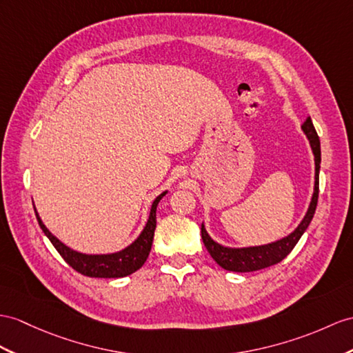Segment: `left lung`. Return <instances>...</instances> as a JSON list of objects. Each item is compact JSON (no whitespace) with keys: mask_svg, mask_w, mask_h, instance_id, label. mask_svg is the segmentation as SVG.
Wrapping results in <instances>:
<instances>
[{"mask_svg":"<svg viewBox=\"0 0 353 353\" xmlns=\"http://www.w3.org/2000/svg\"><path fill=\"white\" fill-rule=\"evenodd\" d=\"M304 134L307 136L308 142H310V148L314 156V190L310 205L305 212L304 219L301 220L299 225L292 230L289 235L283 236L277 241H272L268 244L262 245H250V247H226L221 245L217 241L208 235V232L205 229V225L202 223V239L206 247V250L210 252L212 259L216 261L221 268L234 272H252L257 270L268 268L271 265H276L281 262L285 257L294 250V247L299 241V238L303 236L304 232L307 230L308 225L314 216L316 205H317V196H319V170H321V141L317 136L314 125L312 123V118L308 117L305 123L301 125Z\"/></svg>","mask_w":353,"mask_h":353,"instance_id":"obj_1","label":"left lung"}]
</instances>
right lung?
<instances>
[{
    "label": "right lung",
    "instance_id": "add662e5",
    "mask_svg": "<svg viewBox=\"0 0 353 353\" xmlns=\"http://www.w3.org/2000/svg\"><path fill=\"white\" fill-rule=\"evenodd\" d=\"M166 193L168 190L163 192L156 197V199H154L150 210V217L147 220V225L143 226L139 236H137L130 245L123 248V250L115 252V253H106V254H88V253H81V252L73 250V248L59 241L52 232L45 226V223L41 221L36 208H34V211H36V217L41 230L45 232V235L57 248V252L63 256V259L70 265L73 270L83 274V276L87 277L119 279V277L130 276V274L139 270L145 263V261H147V257L151 252L154 230H156L157 205L161 201V197Z\"/></svg>",
    "mask_w": 353,
    "mask_h": 353
}]
</instances>
